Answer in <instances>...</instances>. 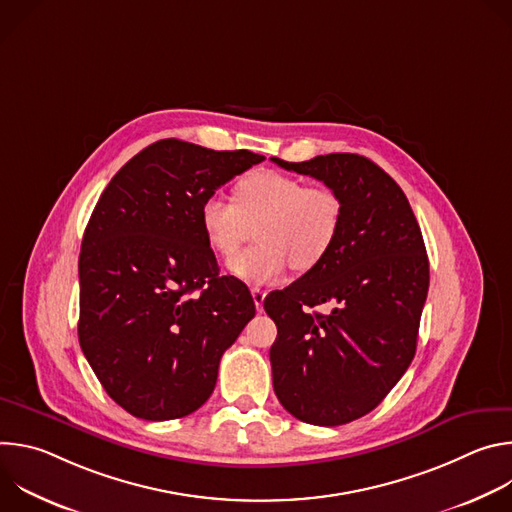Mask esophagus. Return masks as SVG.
<instances>
[{
    "label": "esophagus",
    "instance_id": "esophagus-1",
    "mask_svg": "<svg viewBox=\"0 0 512 512\" xmlns=\"http://www.w3.org/2000/svg\"><path fill=\"white\" fill-rule=\"evenodd\" d=\"M251 294H253V302H255V308H257V312H263V302H265V291L261 289V287H253L251 289Z\"/></svg>",
    "mask_w": 512,
    "mask_h": 512
}]
</instances>
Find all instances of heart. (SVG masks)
I'll return each instance as SVG.
<instances>
[{
    "label": "heart",
    "instance_id": "b5f03b06",
    "mask_svg": "<svg viewBox=\"0 0 512 512\" xmlns=\"http://www.w3.org/2000/svg\"><path fill=\"white\" fill-rule=\"evenodd\" d=\"M235 202L212 194L200 204L198 221L208 247L235 255L253 235L257 243L229 261V271L249 283L279 281L294 265H318L332 249L342 221L340 196L322 184L279 170H255L235 184Z\"/></svg>",
    "mask_w": 512,
    "mask_h": 512
}]
</instances>
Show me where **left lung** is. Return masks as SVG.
Here are the masks:
<instances>
[{
    "label": "left lung",
    "instance_id": "obj_1",
    "mask_svg": "<svg viewBox=\"0 0 512 512\" xmlns=\"http://www.w3.org/2000/svg\"><path fill=\"white\" fill-rule=\"evenodd\" d=\"M271 160L324 182L342 200L328 255L263 302L277 326L273 389L300 421L344 425L373 411L415 356L429 287L421 229L399 184L369 158ZM322 303L330 313L311 312Z\"/></svg>",
    "mask_w": 512,
    "mask_h": 512
}]
</instances>
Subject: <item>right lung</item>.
Here are the masks:
<instances>
[{
  "mask_svg": "<svg viewBox=\"0 0 512 512\" xmlns=\"http://www.w3.org/2000/svg\"><path fill=\"white\" fill-rule=\"evenodd\" d=\"M265 158L162 139L103 190L85 229L79 342L107 395L148 421L190 415L255 316L249 287L218 273L198 212Z\"/></svg>",
  "mask_w": 512,
  "mask_h": 512,
  "instance_id": "add662e5",
  "label": "right lung"
}]
</instances>
